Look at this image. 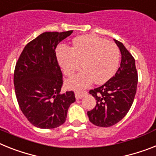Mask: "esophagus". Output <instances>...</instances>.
Listing matches in <instances>:
<instances>
[{"mask_svg":"<svg viewBox=\"0 0 156 156\" xmlns=\"http://www.w3.org/2000/svg\"><path fill=\"white\" fill-rule=\"evenodd\" d=\"M87 94L86 91H76L75 92V98L76 99H81Z\"/></svg>","mask_w":156,"mask_h":156,"instance_id":"1","label":"esophagus"}]
</instances>
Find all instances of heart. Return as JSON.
<instances>
[{"mask_svg":"<svg viewBox=\"0 0 156 156\" xmlns=\"http://www.w3.org/2000/svg\"><path fill=\"white\" fill-rule=\"evenodd\" d=\"M70 48L65 45L57 49V58L65 75L70 77L82 66V70L66 82L67 88L82 90L92 84H104L116 73L120 53L112 42L94 35L74 38Z\"/></svg>","mask_w":156,"mask_h":156,"instance_id":"b5f03b06","label":"heart"}]
</instances>
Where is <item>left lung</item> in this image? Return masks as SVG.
Instances as JSON below:
<instances>
[{
    "label": "left lung",
    "instance_id": "8db88e82",
    "mask_svg": "<svg viewBox=\"0 0 156 156\" xmlns=\"http://www.w3.org/2000/svg\"><path fill=\"white\" fill-rule=\"evenodd\" d=\"M121 53L120 66L113 77L98 88L90 90L96 99V106L88 111L89 120L94 125L110 127L128 113L136 93L138 74L133 55L124 44L114 40Z\"/></svg>",
    "mask_w": 156,
    "mask_h": 156
}]
</instances>
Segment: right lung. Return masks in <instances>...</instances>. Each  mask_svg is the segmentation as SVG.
I'll return each instance as SVG.
<instances>
[{
  "label": "right lung",
  "instance_id": "right-lung-1",
  "mask_svg": "<svg viewBox=\"0 0 156 156\" xmlns=\"http://www.w3.org/2000/svg\"><path fill=\"white\" fill-rule=\"evenodd\" d=\"M73 31H47L29 42L20 54L14 71V87L19 106L34 126L55 129L66 121L74 93L60 92L62 74L55 48Z\"/></svg>",
  "mask_w": 156,
  "mask_h": 156
}]
</instances>
